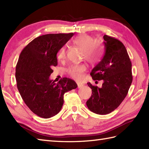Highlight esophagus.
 <instances>
[{
  "label": "esophagus",
  "mask_w": 149,
  "mask_h": 149,
  "mask_svg": "<svg viewBox=\"0 0 149 149\" xmlns=\"http://www.w3.org/2000/svg\"><path fill=\"white\" fill-rule=\"evenodd\" d=\"M77 86H78L79 88H80L83 86V84H82L81 83H77Z\"/></svg>",
  "instance_id": "obj_1"
}]
</instances>
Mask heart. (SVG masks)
Instances as JSON below:
<instances>
[{"label":"heart","instance_id":"b5f03b06","mask_svg":"<svg viewBox=\"0 0 149 149\" xmlns=\"http://www.w3.org/2000/svg\"><path fill=\"white\" fill-rule=\"evenodd\" d=\"M73 43L75 46L83 49V58L86 59L89 62H94L99 58L101 54V46L99 43L94 42V39L86 34H80L73 40ZM66 50L65 47H63L59 50L58 54V59L63 60L66 58ZM86 70V66L84 65H74L70 66L68 69V73L70 75L75 79H81L83 77V73Z\"/></svg>","mask_w":149,"mask_h":149}]
</instances>
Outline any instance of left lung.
I'll return each mask as SVG.
<instances>
[{
  "label": "left lung",
  "mask_w": 149,
  "mask_h": 149,
  "mask_svg": "<svg viewBox=\"0 0 149 149\" xmlns=\"http://www.w3.org/2000/svg\"><path fill=\"white\" fill-rule=\"evenodd\" d=\"M104 53L90 73L93 80H103L101 88L88 83L92 91L86 105L91 111L106 115L124 100L132 81V63L124 45L115 38L104 36Z\"/></svg>",
  "instance_id": "obj_1"
}]
</instances>
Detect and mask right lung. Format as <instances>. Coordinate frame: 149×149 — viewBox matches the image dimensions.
Wrapping results in <instances>:
<instances>
[{"mask_svg": "<svg viewBox=\"0 0 149 149\" xmlns=\"http://www.w3.org/2000/svg\"><path fill=\"white\" fill-rule=\"evenodd\" d=\"M74 33L44 34L28 44L16 66L17 86L22 99L35 115L49 118L61 111L64 94L77 84L67 77L58 83L50 80L52 68L58 65L57 53Z\"/></svg>", "mask_w": 149, "mask_h": 149, "instance_id": "right-lung-1", "label": "right lung"}]
</instances>
